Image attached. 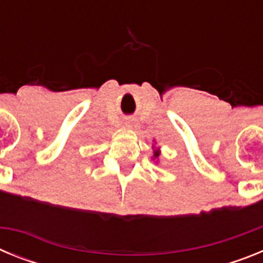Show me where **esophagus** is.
<instances>
[{
  "label": "esophagus",
  "instance_id": "1",
  "mask_svg": "<svg viewBox=\"0 0 263 263\" xmlns=\"http://www.w3.org/2000/svg\"><path fill=\"white\" fill-rule=\"evenodd\" d=\"M125 124H126V126L129 127V129L136 130L137 127H138V122H137L136 118H129V120H126V122H125Z\"/></svg>",
  "mask_w": 263,
  "mask_h": 263
}]
</instances>
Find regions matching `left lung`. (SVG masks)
<instances>
[{"mask_svg": "<svg viewBox=\"0 0 263 263\" xmlns=\"http://www.w3.org/2000/svg\"><path fill=\"white\" fill-rule=\"evenodd\" d=\"M155 157H158V153H155Z\"/></svg>", "mask_w": 263, "mask_h": 263, "instance_id": "8db88e82", "label": "left lung"}]
</instances>
